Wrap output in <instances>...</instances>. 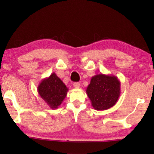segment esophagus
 I'll return each instance as SVG.
<instances>
[{
    "mask_svg": "<svg viewBox=\"0 0 154 154\" xmlns=\"http://www.w3.org/2000/svg\"><path fill=\"white\" fill-rule=\"evenodd\" d=\"M73 86L75 88H80V83L79 82H75L73 83Z\"/></svg>",
    "mask_w": 154,
    "mask_h": 154,
    "instance_id": "obj_1",
    "label": "esophagus"
}]
</instances>
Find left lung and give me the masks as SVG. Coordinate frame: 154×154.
<instances>
[{
  "label": "left lung",
  "mask_w": 154,
  "mask_h": 154,
  "mask_svg": "<svg viewBox=\"0 0 154 154\" xmlns=\"http://www.w3.org/2000/svg\"><path fill=\"white\" fill-rule=\"evenodd\" d=\"M120 82L112 75H96L91 79L86 94L92 107L97 111L110 109L118 102L120 96Z\"/></svg>",
  "instance_id": "1"
}]
</instances>
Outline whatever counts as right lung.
I'll list each match as a JSON object with an SVG mask.
<instances>
[{
    "label": "right lung",
    "mask_w": 154,
    "mask_h": 154,
    "mask_svg": "<svg viewBox=\"0 0 154 154\" xmlns=\"http://www.w3.org/2000/svg\"><path fill=\"white\" fill-rule=\"evenodd\" d=\"M68 88L55 72L41 80L37 91L41 98L52 109H58L67 95Z\"/></svg>",
    "instance_id": "1"
}]
</instances>
